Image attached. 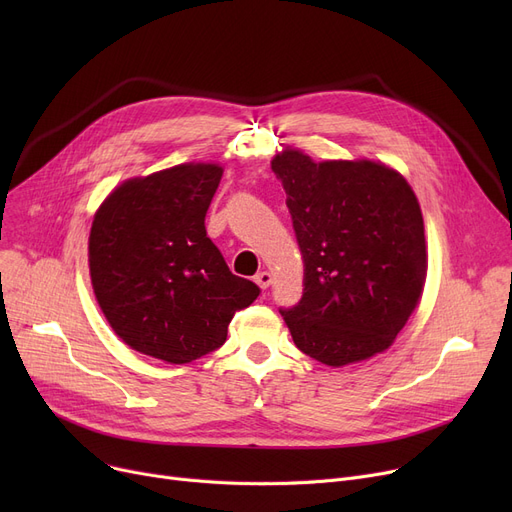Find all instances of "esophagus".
Here are the masks:
<instances>
[{
  "label": "esophagus",
  "mask_w": 512,
  "mask_h": 512,
  "mask_svg": "<svg viewBox=\"0 0 512 512\" xmlns=\"http://www.w3.org/2000/svg\"><path fill=\"white\" fill-rule=\"evenodd\" d=\"M272 280H274V278H272V274H270V272H259V274L255 276V282H257V284H259V288H263V290H265V288H270Z\"/></svg>",
  "instance_id": "obj_1"
}]
</instances>
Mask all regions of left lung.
<instances>
[{
  "label": "left lung",
  "mask_w": 512,
  "mask_h": 512,
  "mask_svg": "<svg viewBox=\"0 0 512 512\" xmlns=\"http://www.w3.org/2000/svg\"><path fill=\"white\" fill-rule=\"evenodd\" d=\"M305 263L301 301L280 309L299 351L330 367L384 353L415 311L427 274L423 215L396 170L315 161L299 149L272 159Z\"/></svg>",
  "instance_id": "left-lung-1"
}]
</instances>
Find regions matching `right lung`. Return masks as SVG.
Masks as SVG:
<instances>
[{"label":"right lung","instance_id":"right-lung-1","mask_svg":"<svg viewBox=\"0 0 512 512\" xmlns=\"http://www.w3.org/2000/svg\"><path fill=\"white\" fill-rule=\"evenodd\" d=\"M215 164H182L120 184L97 209L89 267L97 303L134 351L191 363L228 336L259 286L230 272L205 230L222 180Z\"/></svg>","mask_w":512,"mask_h":512}]
</instances>
